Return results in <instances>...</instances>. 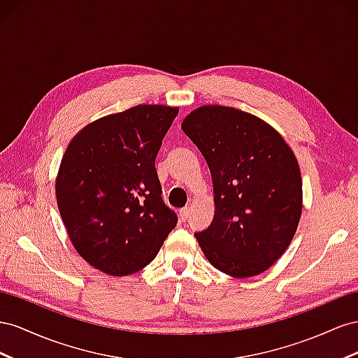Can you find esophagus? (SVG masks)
Masks as SVG:
<instances>
[{
	"label": "esophagus",
	"instance_id": "obj_1",
	"mask_svg": "<svg viewBox=\"0 0 358 358\" xmlns=\"http://www.w3.org/2000/svg\"><path fill=\"white\" fill-rule=\"evenodd\" d=\"M189 216H190V210H189L187 207L180 210V219H181L182 222H186V220L189 219Z\"/></svg>",
	"mask_w": 358,
	"mask_h": 358
}]
</instances>
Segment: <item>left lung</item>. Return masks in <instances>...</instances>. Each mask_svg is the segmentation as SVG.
Returning a JSON list of instances; mask_svg holds the SVG:
<instances>
[{"mask_svg": "<svg viewBox=\"0 0 358 358\" xmlns=\"http://www.w3.org/2000/svg\"><path fill=\"white\" fill-rule=\"evenodd\" d=\"M181 129L211 172L214 217L195 232L214 268L252 278L287 250L301 216V176L287 142L267 122L236 108L202 106Z\"/></svg>", "mask_w": 358, "mask_h": 358, "instance_id": "obj_1", "label": "left lung"}]
</instances>
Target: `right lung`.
Instances as JSON below:
<instances>
[{"mask_svg":"<svg viewBox=\"0 0 358 358\" xmlns=\"http://www.w3.org/2000/svg\"><path fill=\"white\" fill-rule=\"evenodd\" d=\"M177 114L138 105L91 122L69 144L57 177L58 210L75 249L94 268L134 274L176 228L156 157Z\"/></svg>","mask_w":358,"mask_h":358,"instance_id":"add662e5","label":"right lung"}]
</instances>
